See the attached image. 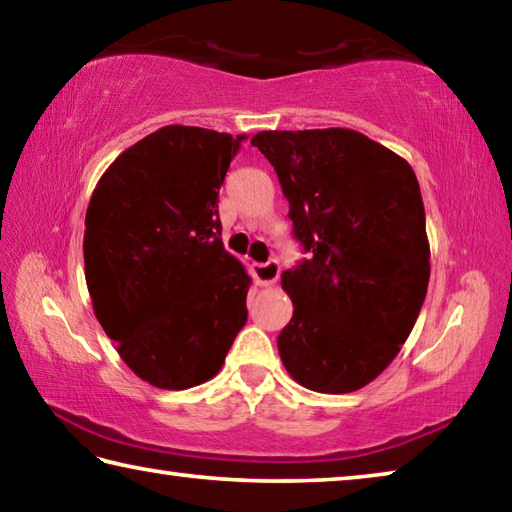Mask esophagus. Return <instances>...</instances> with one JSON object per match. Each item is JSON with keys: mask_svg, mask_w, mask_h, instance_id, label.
<instances>
[{"mask_svg": "<svg viewBox=\"0 0 512 512\" xmlns=\"http://www.w3.org/2000/svg\"><path fill=\"white\" fill-rule=\"evenodd\" d=\"M280 262L277 259H268V262L262 264H253V277L257 284H262V287H268V284H275L277 277H280Z\"/></svg>", "mask_w": 512, "mask_h": 512, "instance_id": "1", "label": "esophagus"}]
</instances>
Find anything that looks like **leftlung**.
I'll return each instance as SVG.
<instances>
[{
	"label": "left lung",
	"instance_id": "obj_1",
	"mask_svg": "<svg viewBox=\"0 0 512 512\" xmlns=\"http://www.w3.org/2000/svg\"><path fill=\"white\" fill-rule=\"evenodd\" d=\"M293 237L309 259L282 273L293 302L277 350L316 393L370 384L409 339L429 284L424 205L411 164L350 128L264 131Z\"/></svg>",
	"mask_w": 512,
	"mask_h": 512
}]
</instances>
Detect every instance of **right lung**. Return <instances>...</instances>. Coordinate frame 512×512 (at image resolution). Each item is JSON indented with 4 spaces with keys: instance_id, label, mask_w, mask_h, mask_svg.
Wrapping results in <instances>:
<instances>
[{
    "instance_id": "right-lung-1",
    "label": "right lung",
    "mask_w": 512,
    "mask_h": 512,
    "mask_svg": "<svg viewBox=\"0 0 512 512\" xmlns=\"http://www.w3.org/2000/svg\"><path fill=\"white\" fill-rule=\"evenodd\" d=\"M246 135L164 126L103 173L85 214V282L137 377L164 391L212 379L246 325L250 277L223 248L219 189Z\"/></svg>"
}]
</instances>
